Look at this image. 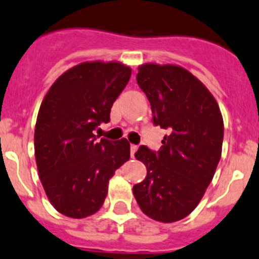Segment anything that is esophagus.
Returning <instances> with one entry per match:
<instances>
[{
  "label": "esophagus",
  "instance_id": "esophagus-1",
  "mask_svg": "<svg viewBox=\"0 0 259 259\" xmlns=\"http://www.w3.org/2000/svg\"><path fill=\"white\" fill-rule=\"evenodd\" d=\"M138 151V146H134V144H132V146H130V154H132V157H134V154H135V152Z\"/></svg>",
  "mask_w": 259,
  "mask_h": 259
}]
</instances>
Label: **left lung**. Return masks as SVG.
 <instances>
[{
    "instance_id": "1",
    "label": "left lung",
    "mask_w": 259,
    "mask_h": 259,
    "mask_svg": "<svg viewBox=\"0 0 259 259\" xmlns=\"http://www.w3.org/2000/svg\"><path fill=\"white\" fill-rule=\"evenodd\" d=\"M137 81L151 103L154 125L168 130L157 153L142 146L135 158L147 176L133 187L152 220L175 222L194 211L221 158L224 120L214 97L179 65L143 64Z\"/></svg>"
}]
</instances>
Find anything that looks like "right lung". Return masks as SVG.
<instances>
[{
    "mask_svg": "<svg viewBox=\"0 0 259 259\" xmlns=\"http://www.w3.org/2000/svg\"><path fill=\"white\" fill-rule=\"evenodd\" d=\"M130 75L121 62H81L59 76L43 98L34 130L35 162L48 200L65 216L96 213L110 179L130 158L125 138L98 142L94 135L110 121L111 107Z\"/></svg>",
    "mask_w": 259,
    "mask_h": 259,
    "instance_id": "right-lung-1",
    "label": "right lung"
}]
</instances>
